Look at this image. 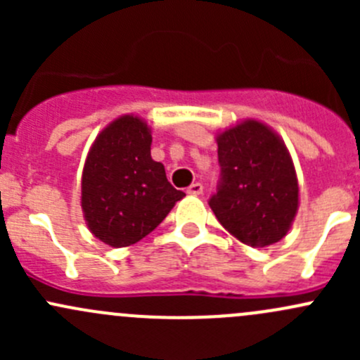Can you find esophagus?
<instances>
[{"instance_id": "esophagus-1", "label": "esophagus", "mask_w": 360, "mask_h": 360, "mask_svg": "<svg viewBox=\"0 0 360 360\" xmlns=\"http://www.w3.org/2000/svg\"><path fill=\"white\" fill-rule=\"evenodd\" d=\"M202 191H203V186L200 183H193L186 188V193H190V195H200Z\"/></svg>"}]
</instances>
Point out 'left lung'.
Here are the masks:
<instances>
[{"label":"left lung","mask_w":360,"mask_h":360,"mask_svg":"<svg viewBox=\"0 0 360 360\" xmlns=\"http://www.w3.org/2000/svg\"><path fill=\"white\" fill-rule=\"evenodd\" d=\"M221 174L209 205L244 244L271 245L285 237L297 210V179L284 143L263 123H240L217 137Z\"/></svg>","instance_id":"8db88e82"}]
</instances>
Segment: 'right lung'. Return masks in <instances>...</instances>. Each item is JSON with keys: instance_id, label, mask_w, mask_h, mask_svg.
<instances>
[{"instance_id": "add662e5", "label": "right lung", "mask_w": 360, "mask_h": 360, "mask_svg": "<svg viewBox=\"0 0 360 360\" xmlns=\"http://www.w3.org/2000/svg\"><path fill=\"white\" fill-rule=\"evenodd\" d=\"M184 197L151 158V134L137 116H122L99 134L82 179L90 231L111 248H127L155 230Z\"/></svg>"}]
</instances>
